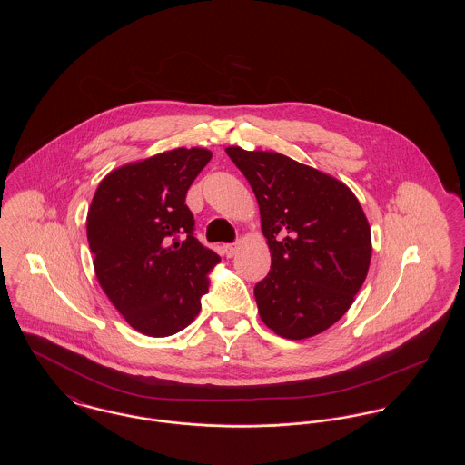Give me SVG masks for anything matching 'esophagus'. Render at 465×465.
<instances>
[{
  "label": "esophagus",
  "instance_id": "esophagus-1",
  "mask_svg": "<svg viewBox=\"0 0 465 465\" xmlns=\"http://www.w3.org/2000/svg\"><path fill=\"white\" fill-rule=\"evenodd\" d=\"M235 252H237V243H224V245H223V254H224L226 258H233Z\"/></svg>",
  "mask_w": 465,
  "mask_h": 465
}]
</instances>
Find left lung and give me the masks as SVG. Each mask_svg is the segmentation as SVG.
<instances>
[{"instance_id": "obj_1", "label": "left lung", "mask_w": 465, "mask_h": 465, "mask_svg": "<svg viewBox=\"0 0 465 465\" xmlns=\"http://www.w3.org/2000/svg\"><path fill=\"white\" fill-rule=\"evenodd\" d=\"M249 181L272 254L254 286L262 321L289 340L326 331L351 309L371 262V230L349 186L272 152L224 150Z\"/></svg>"}]
</instances>
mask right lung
<instances>
[{"mask_svg":"<svg viewBox=\"0 0 465 465\" xmlns=\"http://www.w3.org/2000/svg\"><path fill=\"white\" fill-rule=\"evenodd\" d=\"M213 153L177 148L104 177L90 203L87 239L97 281L143 334L171 336L199 315L222 258L199 242L184 203Z\"/></svg>","mask_w":465,"mask_h":465,"instance_id":"1","label":"right lung"}]
</instances>
